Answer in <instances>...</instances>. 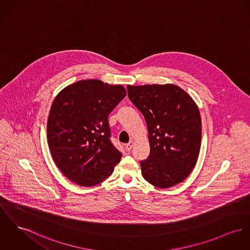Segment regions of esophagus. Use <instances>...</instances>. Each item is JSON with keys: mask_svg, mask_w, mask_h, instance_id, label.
Segmentation results:
<instances>
[{"mask_svg": "<svg viewBox=\"0 0 250 250\" xmlns=\"http://www.w3.org/2000/svg\"><path fill=\"white\" fill-rule=\"evenodd\" d=\"M133 146H134V141H130L128 144H126L125 146V149L127 152H130L132 149H133Z\"/></svg>", "mask_w": 250, "mask_h": 250, "instance_id": "34e87169", "label": "esophagus"}]
</instances>
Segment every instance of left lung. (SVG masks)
Wrapping results in <instances>:
<instances>
[{
  "label": "left lung",
  "instance_id": "left-lung-1",
  "mask_svg": "<svg viewBox=\"0 0 250 250\" xmlns=\"http://www.w3.org/2000/svg\"><path fill=\"white\" fill-rule=\"evenodd\" d=\"M128 96L144 115L150 144L140 161L143 178L159 188L183 182L201 149L202 118L193 98L177 85L127 86Z\"/></svg>",
  "mask_w": 250,
  "mask_h": 250
}]
</instances>
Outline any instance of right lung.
<instances>
[{
	"mask_svg": "<svg viewBox=\"0 0 250 250\" xmlns=\"http://www.w3.org/2000/svg\"><path fill=\"white\" fill-rule=\"evenodd\" d=\"M126 96L122 85L80 80L54 98L46 124L57 167L71 182L94 186L112 175L121 153L110 140L108 115Z\"/></svg>",
	"mask_w": 250,
	"mask_h": 250,
	"instance_id": "add662e5",
	"label": "right lung"
}]
</instances>
